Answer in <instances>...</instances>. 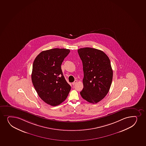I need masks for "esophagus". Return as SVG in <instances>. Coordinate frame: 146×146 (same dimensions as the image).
<instances>
[{"mask_svg":"<svg viewBox=\"0 0 146 146\" xmlns=\"http://www.w3.org/2000/svg\"><path fill=\"white\" fill-rule=\"evenodd\" d=\"M78 81L77 80H75V81H74V82H72V84L74 86L75 84H76L77 83Z\"/></svg>","mask_w":146,"mask_h":146,"instance_id":"obj_1","label":"esophagus"}]
</instances>
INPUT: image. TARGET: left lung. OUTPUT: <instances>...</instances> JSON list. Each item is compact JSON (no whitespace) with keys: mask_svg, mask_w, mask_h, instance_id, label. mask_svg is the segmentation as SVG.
Wrapping results in <instances>:
<instances>
[{"mask_svg":"<svg viewBox=\"0 0 146 146\" xmlns=\"http://www.w3.org/2000/svg\"><path fill=\"white\" fill-rule=\"evenodd\" d=\"M83 65L82 98L96 104L105 98L111 84L113 71L108 56L101 50L90 47L78 50Z\"/></svg>","mask_w":146,"mask_h":146,"instance_id":"obj_1","label":"left lung"}]
</instances>
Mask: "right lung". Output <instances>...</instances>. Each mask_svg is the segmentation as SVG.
Segmentation results:
<instances>
[{
  "mask_svg": "<svg viewBox=\"0 0 146 146\" xmlns=\"http://www.w3.org/2000/svg\"><path fill=\"white\" fill-rule=\"evenodd\" d=\"M69 49L54 48L40 52L35 59L31 75L33 86L40 98L56 106L67 98L71 86L62 72L61 65Z\"/></svg>",
  "mask_w": 146,
  "mask_h": 146,
  "instance_id": "1",
  "label": "right lung"
}]
</instances>
